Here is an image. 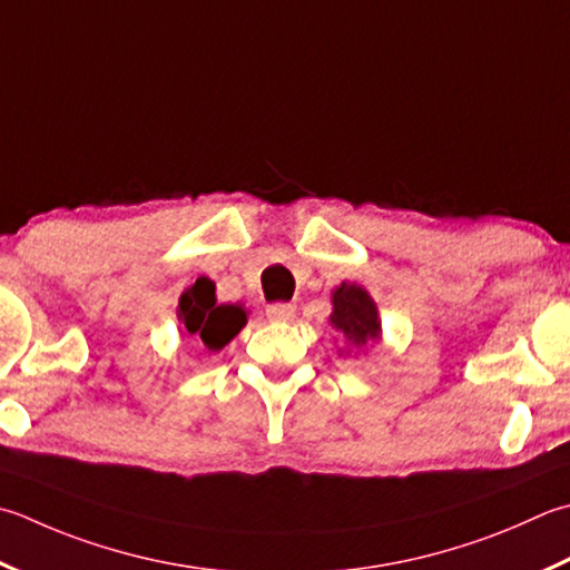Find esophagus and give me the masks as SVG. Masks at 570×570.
Wrapping results in <instances>:
<instances>
[{"mask_svg": "<svg viewBox=\"0 0 570 570\" xmlns=\"http://www.w3.org/2000/svg\"><path fill=\"white\" fill-rule=\"evenodd\" d=\"M266 316L269 321H292L296 316L294 304H269L266 306Z\"/></svg>", "mask_w": 570, "mask_h": 570, "instance_id": "34e87169", "label": "esophagus"}]
</instances>
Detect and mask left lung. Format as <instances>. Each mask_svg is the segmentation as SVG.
Listing matches in <instances>:
<instances>
[{"mask_svg": "<svg viewBox=\"0 0 570 570\" xmlns=\"http://www.w3.org/2000/svg\"><path fill=\"white\" fill-rule=\"evenodd\" d=\"M333 314L331 326L348 341L353 348L373 345L381 341V318L371 294L358 284L343 282L331 296Z\"/></svg>", "mask_w": 570, "mask_h": 570, "instance_id": "obj_1", "label": "left lung"}]
</instances>
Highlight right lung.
Listing matches in <instances>:
<instances>
[{
	"instance_id": "obj_1",
	"label": "right lung",
	"mask_w": 570,
	"mask_h": 570,
	"mask_svg": "<svg viewBox=\"0 0 570 570\" xmlns=\"http://www.w3.org/2000/svg\"><path fill=\"white\" fill-rule=\"evenodd\" d=\"M177 318H180L187 336L203 341L209 351H222L244 328L247 311L239 304H217L215 282L199 276L193 286L183 292Z\"/></svg>"
}]
</instances>
